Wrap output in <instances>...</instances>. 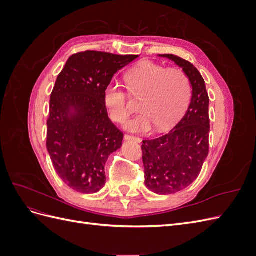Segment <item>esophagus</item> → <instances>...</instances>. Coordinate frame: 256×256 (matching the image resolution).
Wrapping results in <instances>:
<instances>
[{
    "label": "esophagus",
    "instance_id": "obj_1",
    "mask_svg": "<svg viewBox=\"0 0 256 256\" xmlns=\"http://www.w3.org/2000/svg\"><path fill=\"white\" fill-rule=\"evenodd\" d=\"M125 140L126 141H134V142H136V143H140L142 140L140 138H138V136H129V134H125Z\"/></svg>",
    "mask_w": 256,
    "mask_h": 256
}]
</instances>
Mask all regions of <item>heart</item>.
Masks as SVG:
<instances>
[{
	"label": "heart",
	"mask_w": 256,
	"mask_h": 256,
	"mask_svg": "<svg viewBox=\"0 0 256 256\" xmlns=\"http://www.w3.org/2000/svg\"><path fill=\"white\" fill-rule=\"evenodd\" d=\"M129 94L142 98L138 113L126 124L134 132H146L152 127L164 131L173 127L187 110L191 99L189 76L180 68H166L152 62H143L127 72ZM104 102L112 120L124 122L131 112L128 96L118 83H109Z\"/></svg>",
	"instance_id": "1"
}]
</instances>
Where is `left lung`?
<instances>
[{
  "label": "left lung",
  "mask_w": 256,
  "mask_h": 256,
  "mask_svg": "<svg viewBox=\"0 0 256 256\" xmlns=\"http://www.w3.org/2000/svg\"><path fill=\"white\" fill-rule=\"evenodd\" d=\"M159 56L174 60L189 76L192 98L187 112L168 134L143 140L145 184L157 194H172L194 182L209 152V97L203 76L190 62L173 54Z\"/></svg>",
  "instance_id": "8db88e82"
}]
</instances>
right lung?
Returning <instances> with one entry per match:
<instances>
[{
  "instance_id": "obj_1",
  "label": "right lung",
  "mask_w": 256,
  "mask_h": 256,
  "mask_svg": "<svg viewBox=\"0 0 256 256\" xmlns=\"http://www.w3.org/2000/svg\"><path fill=\"white\" fill-rule=\"evenodd\" d=\"M138 56L84 51L68 58L50 96L47 150L68 187L95 193L106 184L104 166L124 134L108 116L104 92L113 76Z\"/></svg>"
}]
</instances>
